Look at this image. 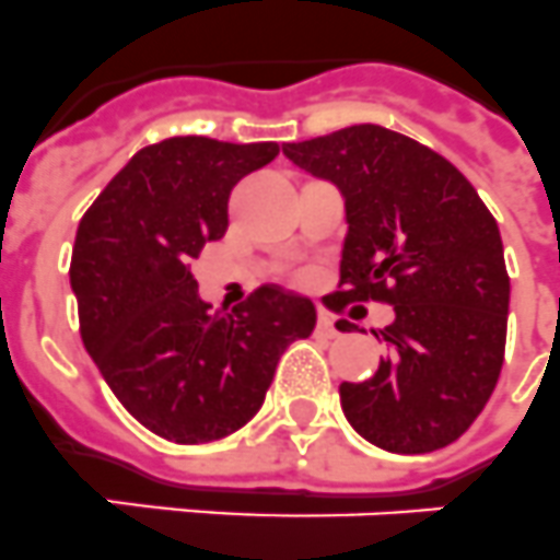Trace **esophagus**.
Segmentation results:
<instances>
[{
  "instance_id": "1",
  "label": "esophagus",
  "mask_w": 560,
  "mask_h": 560,
  "mask_svg": "<svg viewBox=\"0 0 560 560\" xmlns=\"http://www.w3.org/2000/svg\"><path fill=\"white\" fill-rule=\"evenodd\" d=\"M318 330L324 332V336H338V327H336V318L330 316V313H318Z\"/></svg>"
}]
</instances>
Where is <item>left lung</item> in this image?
I'll list each match as a JSON object with an SVG mask.
<instances>
[{
    "instance_id": "1",
    "label": "left lung",
    "mask_w": 560,
    "mask_h": 560,
    "mask_svg": "<svg viewBox=\"0 0 560 560\" xmlns=\"http://www.w3.org/2000/svg\"><path fill=\"white\" fill-rule=\"evenodd\" d=\"M281 150L345 199L341 290L327 304L396 310L373 330L387 345L375 375L338 387L347 421L387 453L447 447L490 401L504 364L510 276L495 219L455 164L382 125Z\"/></svg>"
}]
</instances>
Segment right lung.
<instances>
[{"instance_id":"1","label":"right lung","mask_w":560,"mask_h":560,"mask_svg":"<svg viewBox=\"0 0 560 560\" xmlns=\"http://www.w3.org/2000/svg\"><path fill=\"white\" fill-rule=\"evenodd\" d=\"M276 156V142L173 136L139 150L79 222L70 288L84 350L125 410L176 444L247 424L281 352L316 327V304L281 288L210 313L190 270L228 230L230 190Z\"/></svg>"}]
</instances>
